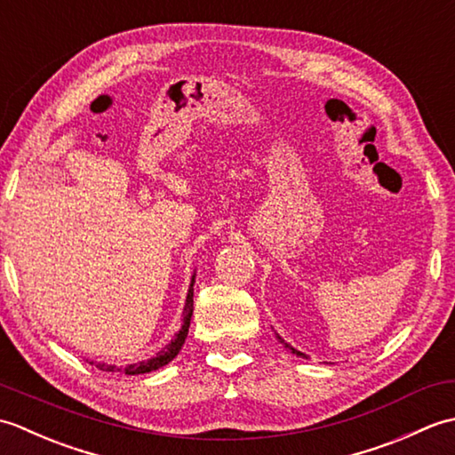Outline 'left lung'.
<instances>
[{"mask_svg": "<svg viewBox=\"0 0 455 455\" xmlns=\"http://www.w3.org/2000/svg\"><path fill=\"white\" fill-rule=\"evenodd\" d=\"M275 336H277V340H279V342H282V344H283V346L287 347V350H291V354H297V355H301V357H307V355H305L303 352H299V350H295V347H293V346H289V344H287V342L283 340V338H282V336H279V334H275Z\"/></svg>", "mask_w": 455, "mask_h": 455, "instance_id": "left-lung-1", "label": "left lung"}]
</instances>
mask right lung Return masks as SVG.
Masks as SVG:
<instances>
[{"mask_svg":"<svg viewBox=\"0 0 455 455\" xmlns=\"http://www.w3.org/2000/svg\"><path fill=\"white\" fill-rule=\"evenodd\" d=\"M193 283H196V274L191 275V285L189 291L186 297V307H183V324L180 328V332L173 336V340L162 347V350L150 357V360H144L139 363H129V365H115V363H95V367H100L101 371H115V373H124V375H139V373H150L156 371L160 367H164L166 363H170L173 357H176L181 350L183 342L188 338V331H189V323H191V315H193ZM93 363V362H90Z\"/></svg>","mask_w":455,"mask_h":455,"instance_id":"obj_1","label":"right lung"}]
</instances>
